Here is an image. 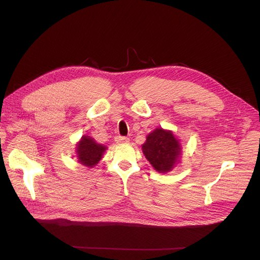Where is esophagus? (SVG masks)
Segmentation results:
<instances>
[{"mask_svg": "<svg viewBox=\"0 0 260 260\" xmlns=\"http://www.w3.org/2000/svg\"><path fill=\"white\" fill-rule=\"evenodd\" d=\"M128 141H129V138L123 137V136H117V137H116V142L117 143H127Z\"/></svg>", "mask_w": 260, "mask_h": 260, "instance_id": "esophagus-1", "label": "esophagus"}]
</instances>
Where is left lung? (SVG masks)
Wrapping results in <instances>:
<instances>
[{
    "label": "left lung",
    "mask_w": 260,
    "mask_h": 260,
    "mask_svg": "<svg viewBox=\"0 0 260 260\" xmlns=\"http://www.w3.org/2000/svg\"><path fill=\"white\" fill-rule=\"evenodd\" d=\"M180 144L172 132L157 128L149 134L142 151L149 163L159 173L171 171L180 155Z\"/></svg>",
    "instance_id": "left-lung-1"
}]
</instances>
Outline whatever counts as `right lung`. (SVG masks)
<instances>
[{
	"instance_id": "add662e5",
	"label": "right lung",
	"mask_w": 260,
	"mask_h": 260,
	"mask_svg": "<svg viewBox=\"0 0 260 260\" xmlns=\"http://www.w3.org/2000/svg\"><path fill=\"white\" fill-rule=\"evenodd\" d=\"M105 148V146L95 143L88 136H83L77 147L79 162L85 167H94L102 158Z\"/></svg>"
}]
</instances>
